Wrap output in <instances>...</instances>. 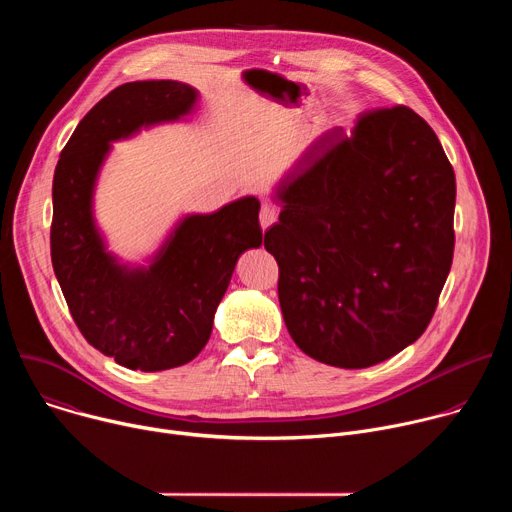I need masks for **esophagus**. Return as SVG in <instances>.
<instances>
[{
	"instance_id": "1",
	"label": "esophagus",
	"mask_w": 512,
	"mask_h": 512,
	"mask_svg": "<svg viewBox=\"0 0 512 512\" xmlns=\"http://www.w3.org/2000/svg\"><path fill=\"white\" fill-rule=\"evenodd\" d=\"M277 221V212L271 204H263L261 206V212H259V223H261V229H269L273 223Z\"/></svg>"
}]
</instances>
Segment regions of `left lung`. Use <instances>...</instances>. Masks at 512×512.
Here are the masks:
<instances>
[{
	"instance_id": "8db88e82",
	"label": "left lung",
	"mask_w": 512,
	"mask_h": 512,
	"mask_svg": "<svg viewBox=\"0 0 512 512\" xmlns=\"http://www.w3.org/2000/svg\"><path fill=\"white\" fill-rule=\"evenodd\" d=\"M265 249L289 336L312 358L367 369L427 328L454 259V168L405 105L326 133L277 190Z\"/></svg>"
}]
</instances>
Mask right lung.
I'll return each instance as SVG.
<instances>
[{
    "label": "right lung",
    "instance_id": "1",
    "mask_svg": "<svg viewBox=\"0 0 512 512\" xmlns=\"http://www.w3.org/2000/svg\"><path fill=\"white\" fill-rule=\"evenodd\" d=\"M194 101L196 91L176 81L113 89L77 125L54 172L50 257L66 306L91 346L133 371H166L198 356L239 255L263 239L261 204L245 196L186 216L148 269L105 253L91 198L109 141L178 119Z\"/></svg>",
    "mask_w": 512,
    "mask_h": 512
}]
</instances>
